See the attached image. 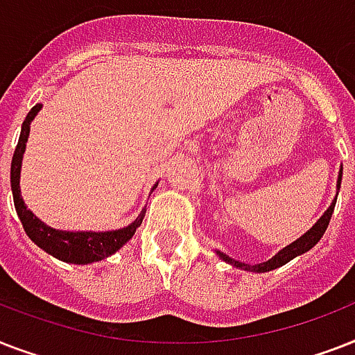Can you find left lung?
Masks as SVG:
<instances>
[{
	"label": "left lung",
	"instance_id": "left-lung-1",
	"mask_svg": "<svg viewBox=\"0 0 355 355\" xmlns=\"http://www.w3.org/2000/svg\"><path fill=\"white\" fill-rule=\"evenodd\" d=\"M341 177H343V169H341V173H339V180H337V186H341ZM336 200H334L330 208L324 211V216L320 217L319 221L315 223L313 228H309L308 232L304 234L302 237H298L295 243L287 245L286 248H282L280 252L276 254L275 258H270L269 261H265V263H258V265L241 263V261H236V259L228 258L227 254H223V252H217V254H219V258H221L223 261H227V263H232L234 267H239V269L254 270V272H267V270H272V269H276V267H282V265H286L287 261H291L293 258H297L298 254L308 252L309 248L315 247V245L319 243V239L324 236L326 228H328V225H330L331 214H334V208H336Z\"/></svg>",
	"mask_w": 355,
	"mask_h": 355
}]
</instances>
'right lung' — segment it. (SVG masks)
<instances>
[{
  "label": "right lung",
  "mask_w": 355,
  "mask_h": 355,
  "mask_svg": "<svg viewBox=\"0 0 355 355\" xmlns=\"http://www.w3.org/2000/svg\"><path fill=\"white\" fill-rule=\"evenodd\" d=\"M40 108L42 105H36L27 114L21 132H19L18 145L14 149L12 164H10V186H12L14 206H16V211H18L19 221L24 225V230L27 232V236L38 247L44 248L46 252H49L55 258L62 259V261L85 265L108 258L110 254L119 250L134 236L136 228L144 221V211L128 227L112 230V232H62V230H55V228L44 225L24 205V199L19 195V167H21V158H24L25 141H27V136H29V125Z\"/></svg>",
  "instance_id": "add662e5"
}]
</instances>
